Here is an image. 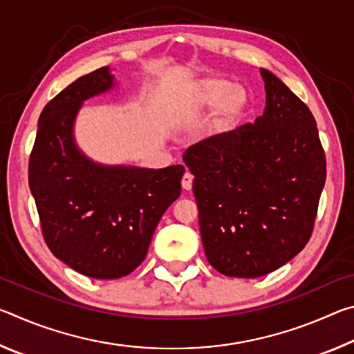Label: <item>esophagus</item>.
<instances>
[{"mask_svg": "<svg viewBox=\"0 0 354 354\" xmlns=\"http://www.w3.org/2000/svg\"><path fill=\"white\" fill-rule=\"evenodd\" d=\"M192 183H194V175H192V173L187 170V171L184 173L183 181H181L183 189H184V190H190V189H192Z\"/></svg>", "mask_w": 354, "mask_h": 354, "instance_id": "34e87169", "label": "esophagus"}]
</instances>
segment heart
<instances>
[{
	"label": "heart",
	"instance_id": "1",
	"mask_svg": "<svg viewBox=\"0 0 354 354\" xmlns=\"http://www.w3.org/2000/svg\"><path fill=\"white\" fill-rule=\"evenodd\" d=\"M217 105L218 123H227L241 117L247 106V93L242 87L217 77H205L192 87L184 101L185 112H196Z\"/></svg>",
	"mask_w": 354,
	"mask_h": 354
}]
</instances>
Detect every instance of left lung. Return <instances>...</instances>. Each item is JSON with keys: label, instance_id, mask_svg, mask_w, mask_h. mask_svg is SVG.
<instances>
[{"label": "left lung", "instance_id": "left-lung-1", "mask_svg": "<svg viewBox=\"0 0 354 354\" xmlns=\"http://www.w3.org/2000/svg\"><path fill=\"white\" fill-rule=\"evenodd\" d=\"M266 109L254 123L189 147L200 232L211 266L259 278L301 251L313 234L326 160L309 107L261 68Z\"/></svg>", "mask_w": 354, "mask_h": 354}]
</instances>
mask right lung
<instances>
[{"mask_svg":"<svg viewBox=\"0 0 354 354\" xmlns=\"http://www.w3.org/2000/svg\"><path fill=\"white\" fill-rule=\"evenodd\" d=\"M109 67L77 77L48 103L29 159V189L57 259L95 279L127 277L145 259L160 217L181 195L183 165L95 162L75 140L84 101L115 87Z\"/></svg>","mask_w":354,"mask_h":354,"instance_id":"obj_1","label":"right lung"}]
</instances>
